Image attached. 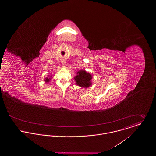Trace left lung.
<instances>
[{
    "instance_id": "left-lung-1",
    "label": "left lung",
    "mask_w": 156,
    "mask_h": 156,
    "mask_svg": "<svg viewBox=\"0 0 156 156\" xmlns=\"http://www.w3.org/2000/svg\"><path fill=\"white\" fill-rule=\"evenodd\" d=\"M76 84L82 88H88L91 85L92 75L85 70H80L74 77Z\"/></svg>"
}]
</instances>
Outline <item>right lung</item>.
I'll list each match as a JSON object with an SVG mask.
<instances>
[{"label":"right lung","instance_id":"1","mask_svg":"<svg viewBox=\"0 0 156 156\" xmlns=\"http://www.w3.org/2000/svg\"><path fill=\"white\" fill-rule=\"evenodd\" d=\"M50 80H51V78H50H50H48V77H46V78H45V81L46 82V83L49 82Z\"/></svg>","mask_w":156,"mask_h":156}]
</instances>
